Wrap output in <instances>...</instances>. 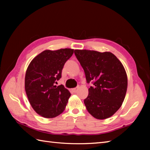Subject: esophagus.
Listing matches in <instances>:
<instances>
[{"label": "esophagus", "mask_w": 150, "mask_h": 150, "mask_svg": "<svg viewBox=\"0 0 150 150\" xmlns=\"http://www.w3.org/2000/svg\"><path fill=\"white\" fill-rule=\"evenodd\" d=\"M71 90H72L73 93H77V91H78V89L77 88H73Z\"/></svg>", "instance_id": "obj_1"}]
</instances>
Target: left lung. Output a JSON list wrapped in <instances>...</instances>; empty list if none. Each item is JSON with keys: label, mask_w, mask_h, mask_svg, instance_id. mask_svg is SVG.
<instances>
[{"label": "left lung", "mask_w": 150, "mask_h": 150, "mask_svg": "<svg viewBox=\"0 0 150 150\" xmlns=\"http://www.w3.org/2000/svg\"><path fill=\"white\" fill-rule=\"evenodd\" d=\"M87 83L93 86L84 100L88 111L97 119L111 117L119 109L126 96L128 79L122 63L110 52L75 50Z\"/></svg>", "instance_id": "1"}]
</instances>
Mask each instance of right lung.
Here are the masks:
<instances>
[{
  "mask_svg": "<svg viewBox=\"0 0 150 150\" xmlns=\"http://www.w3.org/2000/svg\"><path fill=\"white\" fill-rule=\"evenodd\" d=\"M74 50H45L31 60L25 76V90L31 106L43 117L52 119L64 111L71 93L63 85L55 83L61 78L64 65Z\"/></svg>",
  "mask_w": 150,
  "mask_h": 150,
  "instance_id": "obj_1",
  "label": "right lung"
}]
</instances>
